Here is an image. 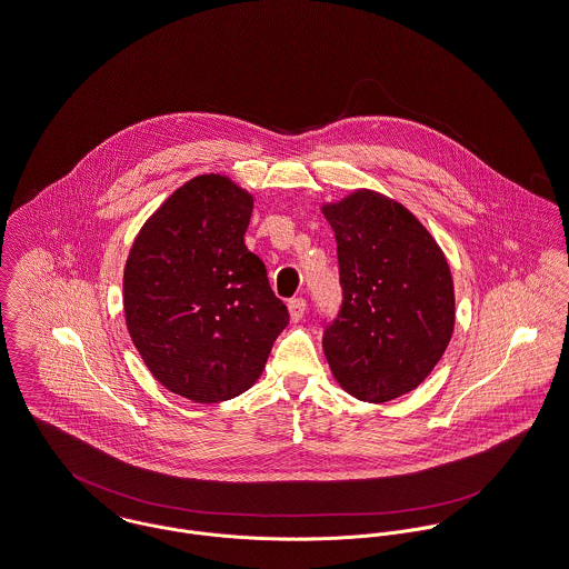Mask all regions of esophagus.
<instances>
[{
    "label": "esophagus",
    "mask_w": 569,
    "mask_h": 569,
    "mask_svg": "<svg viewBox=\"0 0 569 569\" xmlns=\"http://www.w3.org/2000/svg\"><path fill=\"white\" fill-rule=\"evenodd\" d=\"M306 301L303 299H292L288 301V311H290V318L292 322H299L303 316H306Z\"/></svg>",
    "instance_id": "1"
}]
</instances>
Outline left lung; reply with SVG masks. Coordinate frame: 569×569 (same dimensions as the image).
<instances>
[{"mask_svg": "<svg viewBox=\"0 0 569 569\" xmlns=\"http://www.w3.org/2000/svg\"><path fill=\"white\" fill-rule=\"evenodd\" d=\"M340 262L342 309L322 350L342 390L388 402L438 366L455 329L450 266L429 229L402 203L359 188L322 203Z\"/></svg>", "mask_w": 569, "mask_h": 569, "instance_id": "1", "label": "left lung"}]
</instances>
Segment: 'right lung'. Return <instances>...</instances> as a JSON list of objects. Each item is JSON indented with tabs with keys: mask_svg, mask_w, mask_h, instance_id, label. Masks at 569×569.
I'll use <instances>...</instances> for the list:
<instances>
[{
	"mask_svg": "<svg viewBox=\"0 0 569 569\" xmlns=\"http://www.w3.org/2000/svg\"><path fill=\"white\" fill-rule=\"evenodd\" d=\"M253 194L192 177L140 227L123 270L131 342L167 390L194 402L247 392L290 316L244 244Z\"/></svg>",
	"mask_w": 569,
	"mask_h": 569,
	"instance_id": "right-lung-1",
	"label": "right lung"
}]
</instances>
